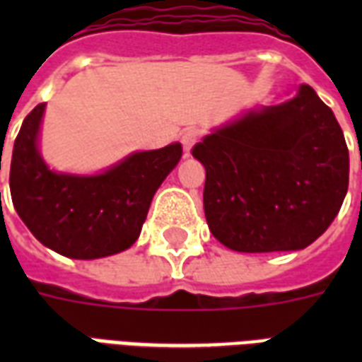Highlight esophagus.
I'll list each match as a JSON object with an SVG mask.
<instances>
[{
    "label": "esophagus",
    "instance_id": "34e87169",
    "mask_svg": "<svg viewBox=\"0 0 362 362\" xmlns=\"http://www.w3.org/2000/svg\"><path fill=\"white\" fill-rule=\"evenodd\" d=\"M199 136H201V133L197 129H186L182 133V146H184V156L186 158L192 156V148L197 144Z\"/></svg>",
    "mask_w": 362,
    "mask_h": 362
}]
</instances>
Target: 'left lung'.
<instances>
[{
  "mask_svg": "<svg viewBox=\"0 0 362 362\" xmlns=\"http://www.w3.org/2000/svg\"><path fill=\"white\" fill-rule=\"evenodd\" d=\"M192 153L206 170L209 229L235 252L310 246L337 218L348 193L342 127L308 84L286 103L242 112Z\"/></svg>",
  "mask_w": 362,
  "mask_h": 362,
  "instance_id": "1",
  "label": "left lung"
}]
</instances>
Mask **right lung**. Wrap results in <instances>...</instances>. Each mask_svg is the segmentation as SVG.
<instances>
[{
	"instance_id": "obj_1",
	"label": "right lung",
	"mask_w": 362,
	"mask_h": 362,
	"mask_svg": "<svg viewBox=\"0 0 362 362\" xmlns=\"http://www.w3.org/2000/svg\"><path fill=\"white\" fill-rule=\"evenodd\" d=\"M45 107L25 116L14 141L8 175L14 210L59 255L99 259L124 252L141 235L153 193L180 161L182 144L133 152L99 175L56 173L39 152Z\"/></svg>"
}]
</instances>
